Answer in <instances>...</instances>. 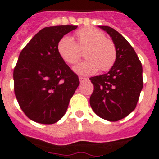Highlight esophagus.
<instances>
[{"label": "esophagus", "instance_id": "1", "mask_svg": "<svg viewBox=\"0 0 159 159\" xmlns=\"http://www.w3.org/2000/svg\"><path fill=\"white\" fill-rule=\"evenodd\" d=\"M79 79H80V83H83V82H84V81L88 80V79L85 78V77L80 76V77H79Z\"/></svg>", "mask_w": 159, "mask_h": 159}]
</instances>
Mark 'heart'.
Returning a JSON list of instances; mask_svg holds the SVG:
<instances>
[{"mask_svg":"<svg viewBox=\"0 0 159 159\" xmlns=\"http://www.w3.org/2000/svg\"><path fill=\"white\" fill-rule=\"evenodd\" d=\"M76 42L69 36L59 40L57 51L60 57L70 65H74L80 59V52H84L87 59L74 67L82 75H93L100 70L107 71L114 66L117 59V49L113 40L105 37L104 33L92 27H85L75 32Z\"/></svg>","mask_w":159,"mask_h":159,"instance_id":"b5f03b06","label":"heart"}]
</instances>
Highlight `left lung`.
<instances>
[{
	"label": "left lung",
	"mask_w": 159,
	"mask_h": 159,
	"mask_svg": "<svg viewBox=\"0 0 159 159\" xmlns=\"http://www.w3.org/2000/svg\"><path fill=\"white\" fill-rule=\"evenodd\" d=\"M99 28L111 37L117 59L107 73L90 78L94 85L90 105L98 116L116 122L135 109L143 86V67L134 48L119 32L109 26Z\"/></svg>",
	"instance_id": "obj_1"
}]
</instances>
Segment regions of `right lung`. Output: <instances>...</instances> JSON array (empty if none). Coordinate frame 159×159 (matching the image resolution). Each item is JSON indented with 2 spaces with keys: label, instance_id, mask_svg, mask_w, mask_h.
<instances>
[{
  "label": "right lung",
  "instance_id": "1",
  "mask_svg": "<svg viewBox=\"0 0 159 159\" xmlns=\"http://www.w3.org/2000/svg\"><path fill=\"white\" fill-rule=\"evenodd\" d=\"M76 28H43L20 53L13 71L14 92L21 110L32 121L42 124L59 121L78 88V75L57 51L59 40Z\"/></svg>",
  "mask_w": 159,
  "mask_h": 159
}]
</instances>
